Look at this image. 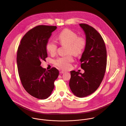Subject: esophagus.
Masks as SVG:
<instances>
[{"instance_id":"1","label":"esophagus","mask_w":126,"mask_h":126,"mask_svg":"<svg viewBox=\"0 0 126 126\" xmlns=\"http://www.w3.org/2000/svg\"><path fill=\"white\" fill-rule=\"evenodd\" d=\"M65 72V71H64V70H60V74H63V73H64Z\"/></svg>"}]
</instances>
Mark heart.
Instances as JSON below:
<instances>
[{
    "label": "heart",
    "mask_w": 126,
    "mask_h": 126,
    "mask_svg": "<svg viewBox=\"0 0 126 126\" xmlns=\"http://www.w3.org/2000/svg\"><path fill=\"white\" fill-rule=\"evenodd\" d=\"M57 39L60 45L67 47V54H72L74 56L81 55L86 47L85 38L83 36H78L77 33L70 29L63 30L58 34ZM58 47L57 43L51 41H48L46 46L47 52L51 55L56 53ZM73 61V57L70 54L67 56L58 58L54 61V63L61 69H67L70 68V63Z\"/></svg>",
    "instance_id": "b5f03b06"
}]
</instances>
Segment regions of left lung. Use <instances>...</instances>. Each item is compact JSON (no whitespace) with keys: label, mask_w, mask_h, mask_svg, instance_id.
I'll return each instance as SVG.
<instances>
[{"label":"left lung","mask_w":126,"mask_h":126,"mask_svg":"<svg viewBox=\"0 0 126 126\" xmlns=\"http://www.w3.org/2000/svg\"><path fill=\"white\" fill-rule=\"evenodd\" d=\"M86 35V46L80 59L82 74L70 71L69 86L77 97H84L94 93L101 84L107 68V49L100 34L87 24H79Z\"/></svg>","instance_id":"8db88e82"}]
</instances>
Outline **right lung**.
Listing matches in <instances>:
<instances>
[{
    "mask_svg": "<svg viewBox=\"0 0 126 126\" xmlns=\"http://www.w3.org/2000/svg\"><path fill=\"white\" fill-rule=\"evenodd\" d=\"M56 26L38 25L31 29L20 41L17 63L21 84L31 95L46 99L51 95L59 71L55 68L47 71L41 66L47 53L46 46Z\"/></svg>",
    "mask_w": 126,
    "mask_h": 126,
    "instance_id": "obj_1",
    "label": "right lung"
}]
</instances>
